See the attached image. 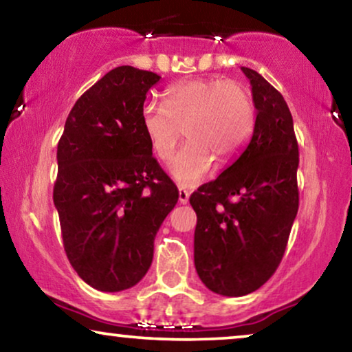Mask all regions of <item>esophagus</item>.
<instances>
[{
  "instance_id": "34e87169",
  "label": "esophagus",
  "mask_w": 352,
  "mask_h": 352,
  "mask_svg": "<svg viewBox=\"0 0 352 352\" xmlns=\"http://www.w3.org/2000/svg\"><path fill=\"white\" fill-rule=\"evenodd\" d=\"M188 198H190L188 190L179 188V203L180 204H186V203H188Z\"/></svg>"
}]
</instances>
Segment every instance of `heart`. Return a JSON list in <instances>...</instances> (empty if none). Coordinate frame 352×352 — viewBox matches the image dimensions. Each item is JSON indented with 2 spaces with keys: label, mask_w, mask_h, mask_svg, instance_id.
I'll use <instances>...</instances> for the list:
<instances>
[{
  "label": "heart",
  "mask_w": 352,
  "mask_h": 352,
  "mask_svg": "<svg viewBox=\"0 0 352 352\" xmlns=\"http://www.w3.org/2000/svg\"><path fill=\"white\" fill-rule=\"evenodd\" d=\"M256 107L248 88L222 78H195L166 91V102L149 101L142 109V127L149 146L162 162L170 161L182 135L188 142L170 166L184 186L203 182L215 159L228 162L250 142Z\"/></svg>",
  "instance_id": "b5f03b06"
}]
</instances>
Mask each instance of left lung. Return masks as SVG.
<instances>
[{
	"instance_id": "8db88e82",
	"label": "left lung",
	"mask_w": 352,
	"mask_h": 352,
	"mask_svg": "<svg viewBox=\"0 0 352 352\" xmlns=\"http://www.w3.org/2000/svg\"><path fill=\"white\" fill-rule=\"evenodd\" d=\"M257 111L252 137L232 166L190 196L195 209V267L222 296L261 288L282 261L296 219L299 151L287 101L250 67Z\"/></svg>"
}]
</instances>
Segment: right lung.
<instances>
[{
  "label": "right lung",
  "instance_id": "1",
  "mask_svg": "<svg viewBox=\"0 0 352 352\" xmlns=\"http://www.w3.org/2000/svg\"><path fill=\"white\" fill-rule=\"evenodd\" d=\"M159 75L120 65L75 102L58 143L53 201L64 251L83 282L107 293L137 285L179 201L142 127Z\"/></svg>",
  "mask_w": 352,
  "mask_h": 352
}]
</instances>
